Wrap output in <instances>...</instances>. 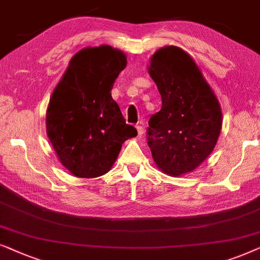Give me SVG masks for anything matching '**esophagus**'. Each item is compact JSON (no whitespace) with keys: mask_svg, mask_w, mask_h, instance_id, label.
<instances>
[{"mask_svg":"<svg viewBox=\"0 0 260 260\" xmlns=\"http://www.w3.org/2000/svg\"><path fill=\"white\" fill-rule=\"evenodd\" d=\"M137 131H138V134H139V137L143 136L145 131H144V127L141 126V123H140V124H138V126H137Z\"/></svg>","mask_w":260,"mask_h":260,"instance_id":"esophagus-1","label":"esophagus"}]
</instances>
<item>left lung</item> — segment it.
Returning a JSON list of instances; mask_svg holds the SVG:
<instances>
[{"mask_svg": "<svg viewBox=\"0 0 260 260\" xmlns=\"http://www.w3.org/2000/svg\"><path fill=\"white\" fill-rule=\"evenodd\" d=\"M148 72L161 109L148 121L147 144L164 174L191 172L212 153L222 126L220 103L190 55L165 46L152 55Z\"/></svg>", "mask_w": 260, "mask_h": 260, "instance_id": "1", "label": "left lung"}]
</instances>
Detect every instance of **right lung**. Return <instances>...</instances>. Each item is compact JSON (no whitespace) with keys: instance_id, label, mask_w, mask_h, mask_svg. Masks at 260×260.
<instances>
[{"instance_id":"1","label":"right lung","mask_w":260,"mask_h":260,"mask_svg":"<svg viewBox=\"0 0 260 260\" xmlns=\"http://www.w3.org/2000/svg\"><path fill=\"white\" fill-rule=\"evenodd\" d=\"M126 65L123 52L109 45L83 48L53 90L46 112L47 137L76 177L107 174L124 141L137 137L110 92Z\"/></svg>"}]
</instances>
